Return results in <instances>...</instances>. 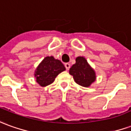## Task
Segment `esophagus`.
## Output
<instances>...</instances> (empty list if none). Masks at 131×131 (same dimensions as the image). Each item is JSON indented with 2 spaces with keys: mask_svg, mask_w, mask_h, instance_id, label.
<instances>
[{
  "mask_svg": "<svg viewBox=\"0 0 131 131\" xmlns=\"http://www.w3.org/2000/svg\"><path fill=\"white\" fill-rule=\"evenodd\" d=\"M64 66H65L67 70H69V68H70V64H69V63H66L65 64H64Z\"/></svg>",
  "mask_w": 131,
  "mask_h": 131,
  "instance_id": "34e87169",
  "label": "esophagus"
}]
</instances>
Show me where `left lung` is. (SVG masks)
Masks as SVG:
<instances>
[{
    "mask_svg": "<svg viewBox=\"0 0 131 131\" xmlns=\"http://www.w3.org/2000/svg\"><path fill=\"white\" fill-rule=\"evenodd\" d=\"M69 72L73 76L75 82L84 87L90 86L96 79L94 69L84 57H77L76 63L71 67Z\"/></svg>",
    "mask_w": 131,
    "mask_h": 131,
    "instance_id": "left-lung-1",
    "label": "left lung"
}]
</instances>
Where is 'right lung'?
<instances>
[{
  "mask_svg": "<svg viewBox=\"0 0 131 131\" xmlns=\"http://www.w3.org/2000/svg\"><path fill=\"white\" fill-rule=\"evenodd\" d=\"M65 70V67L60 60L54 59L52 56H48L45 57L37 66L34 76L39 85L44 87L51 84L57 76Z\"/></svg>",
  "mask_w": 131,
  "mask_h": 131,
  "instance_id": "add662e5",
  "label": "right lung"
}]
</instances>
